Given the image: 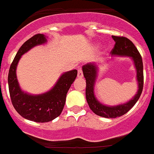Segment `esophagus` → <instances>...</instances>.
<instances>
[{
  "instance_id": "esophagus-1",
  "label": "esophagus",
  "mask_w": 154,
  "mask_h": 154,
  "mask_svg": "<svg viewBox=\"0 0 154 154\" xmlns=\"http://www.w3.org/2000/svg\"><path fill=\"white\" fill-rule=\"evenodd\" d=\"M77 76H78V78H80V79L83 77V73H82V69H79Z\"/></svg>"
}]
</instances>
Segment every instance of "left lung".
I'll use <instances>...</instances> for the list:
<instances>
[{"label": "left lung", "instance_id": "left-lung-1", "mask_svg": "<svg viewBox=\"0 0 154 154\" xmlns=\"http://www.w3.org/2000/svg\"><path fill=\"white\" fill-rule=\"evenodd\" d=\"M116 42L111 54L113 56L130 57L133 60L137 70V81L138 90L130 100L116 106H106L96 99L94 93V87L99 75V65L90 62L82 66L84 77L86 80L85 96L89 108L96 115L105 118H116L124 115L136 104L140 97L143 87V65L141 55L136 46L130 39L125 37L112 36Z\"/></svg>", "mask_w": 154, "mask_h": 154}]
</instances>
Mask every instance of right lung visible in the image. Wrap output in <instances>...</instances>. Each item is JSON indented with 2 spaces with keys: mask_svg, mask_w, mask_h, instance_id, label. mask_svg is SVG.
Listing matches in <instances>:
<instances>
[{
  "mask_svg": "<svg viewBox=\"0 0 154 154\" xmlns=\"http://www.w3.org/2000/svg\"><path fill=\"white\" fill-rule=\"evenodd\" d=\"M47 38L45 35L38 34L24 42L14 58L8 73V88L13 106L24 119L36 123L49 122L60 116L65 106L68 91L78 72L74 69L63 73L55 85L45 93L32 95L21 89L16 75L19 60L24 53L32 48L45 44Z\"/></svg>",
  "mask_w": 154,
  "mask_h": 154,
  "instance_id": "1",
  "label": "right lung"
}]
</instances>
